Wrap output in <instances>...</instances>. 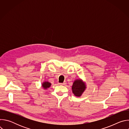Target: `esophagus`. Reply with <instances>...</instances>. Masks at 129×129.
Wrapping results in <instances>:
<instances>
[{
	"instance_id": "1",
	"label": "esophagus",
	"mask_w": 129,
	"mask_h": 129,
	"mask_svg": "<svg viewBox=\"0 0 129 129\" xmlns=\"http://www.w3.org/2000/svg\"><path fill=\"white\" fill-rule=\"evenodd\" d=\"M66 83L65 82H64V83H59V85H65Z\"/></svg>"
}]
</instances>
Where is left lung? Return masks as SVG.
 <instances>
[{
  "mask_svg": "<svg viewBox=\"0 0 129 129\" xmlns=\"http://www.w3.org/2000/svg\"><path fill=\"white\" fill-rule=\"evenodd\" d=\"M87 88L86 84L81 79L74 81L72 86V91L76 96L80 97Z\"/></svg>",
  "mask_w": 129,
  "mask_h": 129,
  "instance_id": "obj_1",
  "label": "left lung"
}]
</instances>
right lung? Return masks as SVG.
Returning <instances> with one entry per match:
<instances>
[{"mask_svg":"<svg viewBox=\"0 0 129 129\" xmlns=\"http://www.w3.org/2000/svg\"><path fill=\"white\" fill-rule=\"evenodd\" d=\"M51 85V84L50 82H49L48 81H45L43 82L41 85H42V87L44 89H47L50 87Z\"/></svg>","mask_w":129,"mask_h":129,"instance_id":"right-lung-1","label":"right lung"}]
</instances>
